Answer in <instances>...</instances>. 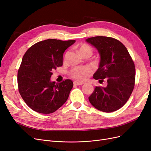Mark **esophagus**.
<instances>
[{"mask_svg": "<svg viewBox=\"0 0 151 151\" xmlns=\"http://www.w3.org/2000/svg\"><path fill=\"white\" fill-rule=\"evenodd\" d=\"M84 83H79V82H77L74 81V84L76 86H79V85H83Z\"/></svg>", "mask_w": 151, "mask_h": 151, "instance_id": "esophagus-1", "label": "esophagus"}]
</instances>
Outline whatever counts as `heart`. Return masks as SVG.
Wrapping results in <instances>:
<instances>
[{
    "mask_svg": "<svg viewBox=\"0 0 151 151\" xmlns=\"http://www.w3.org/2000/svg\"><path fill=\"white\" fill-rule=\"evenodd\" d=\"M79 51L80 53L83 55L85 54L91 55L93 53V50L90 46L87 44H83L79 47ZM91 74V70L89 67H74L70 71V75L73 79L80 82L85 81Z\"/></svg>",
    "mask_w": 151,
    "mask_h": 151,
    "instance_id": "obj_1",
    "label": "heart"
}]
</instances>
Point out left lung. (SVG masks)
Instances as JSON below:
<instances>
[{
    "label": "left lung",
    "mask_w": 151,
    "mask_h": 151,
    "mask_svg": "<svg viewBox=\"0 0 151 151\" xmlns=\"http://www.w3.org/2000/svg\"><path fill=\"white\" fill-rule=\"evenodd\" d=\"M100 55L99 68L93 78L106 87L96 86L89 97L91 104L103 112H113L124 105L133 91L135 69L134 62L124 45L120 41L106 36H95L86 39Z\"/></svg>",
    "instance_id": "8db88e82"
}]
</instances>
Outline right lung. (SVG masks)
<instances>
[{"label": "right lung", "instance_id": "right-lung-1", "mask_svg": "<svg viewBox=\"0 0 151 151\" xmlns=\"http://www.w3.org/2000/svg\"><path fill=\"white\" fill-rule=\"evenodd\" d=\"M76 40L48 39L27 50L17 73L18 89L26 104L43 114L53 113L67 100L73 82L57 83L50 80L52 71L63 65V55Z\"/></svg>", "mask_w": 151, "mask_h": 151}]
</instances>
